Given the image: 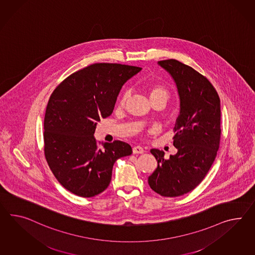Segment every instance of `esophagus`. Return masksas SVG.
I'll return each instance as SVG.
<instances>
[{"mask_svg":"<svg viewBox=\"0 0 255 255\" xmlns=\"http://www.w3.org/2000/svg\"><path fill=\"white\" fill-rule=\"evenodd\" d=\"M143 152H144V150H143L142 146L137 145V146H133L132 147V153L133 154H143Z\"/></svg>","mask_w":255,"mask_h":255,"instance_id":"34e87169","label":"esophagus"}]
</instances>
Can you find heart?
I'll use <instances>...</instances> for the list:
<instances>
[{"label":"heart","instance_id":"1","mask_svg":"<svg viewBox=\"0 0 255 255\" xmlns=\"http://www.w3.org/2000/svg\"><path fill=\"white\" fill-rule=\"evenodd\" d=\"M146 93L148 94L150 100H155V99H163L167 100L168 97V89L161 84L158 83H152L146 86ZM127 99V94H125L123 98L120 100V106H124L125 104V101Z\"/></svg>","mask_w":255,"mask_h":255}]
</instances>
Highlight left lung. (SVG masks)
Masks as SVG:
<instances>
[{
  "label": "left lung",
  "instance_id": "1",
  "mask_svg": "<svg viewBox=\"0 0 255 255\" xmlns=\"http://www.w3.org/2000/svg\"><path fill=\"white\" fill-rule=\"evenodd\" d=\"M177 86L180 114L174 127L176 155L151 149L157 168L148 177L150 188L165 197H177L193 191L204 180L215 160L220 143V100L204 75L174 59L157 62Z\"/></svg>",
  "mask_w": 255,
  "mask_h": 255
}]
</instances>
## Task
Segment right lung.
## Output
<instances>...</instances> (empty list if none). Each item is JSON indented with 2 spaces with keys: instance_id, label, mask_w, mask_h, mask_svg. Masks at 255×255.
I'll return each instance as SVG.
<instances>
[{
  "instance_id": "add662e5",
  "label": "right lung",
  "mask_w": 255,
  "mask_h": 255,
  "mask_svg": "<svg viewBox=\"0 0 255 255\" xmlns=\"http://www.w3.org/2000/svg\"><path fill=\"white\" fill-rule=\"evenodd\" d=\"M141 70L94 63L69 75L51 94L44 118V153L69 192L81 197L104 192L115 161L132 153L129 143L119 140L99 147L94 133L100 119L112 114L125 82Z\"/></svg>"
}]
</instances>
